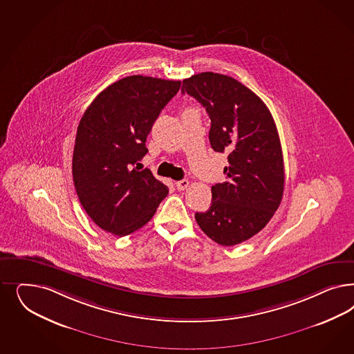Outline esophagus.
<instances>
[{
	"label": "esophagus",
	"instance_id": "esophagus-1",
	"mask_svg": "<svg viewBox=\"0 0 354 354\" xmlns=\"http://www.w3.org/2000/svg\"><path fill=\"white\" fill-rule=\"evenodd\" d=\"M189 185H190L189 180H181V181H177V183H176V187H177V190L183 192L185 189H187Z\"/></svg>",
	"mask_w": 354,
	"mask_h": 354
}]
</instances>
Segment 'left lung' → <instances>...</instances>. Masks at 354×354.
Wrapping results in <instances>:
<instances>
[{
  "instance_id": "1",
  "label": "left lung",
  "mask_w": 354,
  "mask_h": 354,
  "mask_svg": "<svg viewBox=\"0 0 354 354\" xmlns=\"http://www.w3.org/2000/svg\"><path fill=\"white\" fill-rule=\"evenodd\" d=\"M181 91L209 115L211 147L228 153L227 180L212 186L211 207L196 212L195 220L218 245H237L267 225L284 193V160L272 114L259 96L228 75L196 74L183 80Z\"/></svg>"
}]
</instances>
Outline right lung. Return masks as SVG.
Here are the masks:
<instances>
[{
    "label": "right lung",
    "instance_id": "right-lung-1",
    "mask_svg": "<svg viewBox=\"0 0 354 354\" xmlns=\"http://www.w3.org/2000/svg\"><path fill=\"white\" fill-rule=\"evenodd\" d=\"M180 80L130 75L114 82L80 118L73 180L80 205L100 228L124 237L146 225L168 187L139 171L146 139Z\"/></svg>",
    "mask_w": 354,
    "mask_h": 354
}]
</instances>
